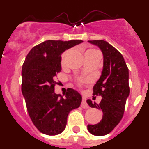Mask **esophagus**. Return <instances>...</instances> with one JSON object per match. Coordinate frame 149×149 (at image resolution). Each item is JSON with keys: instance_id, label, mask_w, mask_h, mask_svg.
I'll return each mask as SVG.
<instances>
[{"instance_id": "esophagus-1", "label": "esophagus", "mask_w": 149, "mask_h": 149, "mask_svg": "<svg viewBox=\"0 0 149 149\" xmlns=\"http://www.w3.org/2000/svg\"><path fill=\"white\" fill-rule=\"evenodd\" d=\"M81 107L83 108H89V105L86 103V99L85 98H82V102H81Z\"/></svg>"}]
</instances>
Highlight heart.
<instances>
[{"mask_svg": "<svg viewBox=\"0 0 149 149\" xmlns=\"http://www.w3.org/2000/svg\"><path fill=\"white\" fill-rule=\"evenodd\" d=\"M68 51H65V52H64V53H63V54H62V56H61V63L62 64H63V63H64V60H65V56H66L67 54H68ZM97 52H98L97 50L93 49V48H89V49H88L87 51L85 52V56H86V54H89L97 53ZM84 82V80H80V81H79V84H82Z\"/></svg>", "mask_w": 149, "mask_h": 149, "instance_id": "heart-1", "label": "heart"}]
</instances>
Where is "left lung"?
Here are the masks:
<instances>
[{
	"mask_svg": "<svg viewBox=\"0 0 149 149\" xmlns=\"http://www.w3.org/2000/svg\"><path fill=\"white\" fill-rule=\"evenodd\" d=\"M98 46L104 56V65L99 80L93 86V95L102 97L99 104L86 101L91 107L103 112L102 119L96 125H88L90 134L95 136L108 134L120 122L124 115L126 100L129 95L128 68L123 56L104 40L88 41Z\"/></svg>",
	"mask_w": 149,
	"mask_h": 149,
	"instance_id": "obj_1",
	"label": "left lung"
}]
</instances>
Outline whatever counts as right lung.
Returning <instances> with one entry per match:
<instances>
[{
  "instance_id": "obj_1",
  "label": "right lung",
  "mask_w": 149,
  "mask_h": 149,
  "mask_svg": "<svg viewBox=\"0 0 149 149\" xmlns=\"http://www.w3.org/2000/svg\"><path fill=\"white\" fill-rule=\"evenodd\" d=\"M82 42L45 41L34 46L24 62L22 94L30 119L42 134L53 136L63 132L68 113L81 105L82 97L74 89L68 88L63 95L56 94L54 80L61 72V54Z\"/></svg>"
}]
</instances>
